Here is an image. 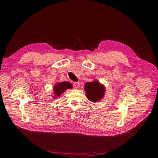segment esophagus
I'll return each mask as SVG.
<instances>
[{
	"label": "esophagus",
	"instance_id": "esophagus-1",
	"mask_svg": "<svg viewBox=\"0 0 158 158\" xmlns=\"http://www.w3.org/2000/svg\"><path fill=\"white\" fill-rule=\"evenodd\" d=\"M73 86H74L75 88H78L80 86V83H79V82H75V83H73Z\"/></svg>",
	"mask_w": 158,
	"mask_h": 158
}]
</instances>
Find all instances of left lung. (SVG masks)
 Here are the masks:
<instances>
[{
	"label": "left lung",
	"mask_w": 158,
	"mask_h": 158,
	"mask_svg": "<svg viewBox=\"0 0 158 158\" xmlns=\"http://www.w3.org/2000/svg\"><path fill=\"white\" fill-rule=\"evenodd\" d=\"M85 90L88 99L95 102L100 101L104 97L105 88L99 82L94 81L85 83Z\"/></svg>",
	"instance_id": "1"
}]
</instances>
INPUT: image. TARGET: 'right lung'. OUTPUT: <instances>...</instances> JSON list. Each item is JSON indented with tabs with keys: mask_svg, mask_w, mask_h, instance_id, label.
<instances>
[{
	"mask_svg": "<svg viewBox=\"0 0 158 158\" xmlns=\"http://www.w3.org/2000/svg\"><path fill=\"white\" fill-rule=\"evenodd\" d=\"M72 88V85L69 83V82H62V83H59L56 84L53 87V94L56 97L54 98H58L63 94L67 89H70Z\"/></svg>",
	"mask_w": 158,
	"mask_h": 158,
	"instance_id": "add662e5",
	"label": "right lung"
}]
</instances>
